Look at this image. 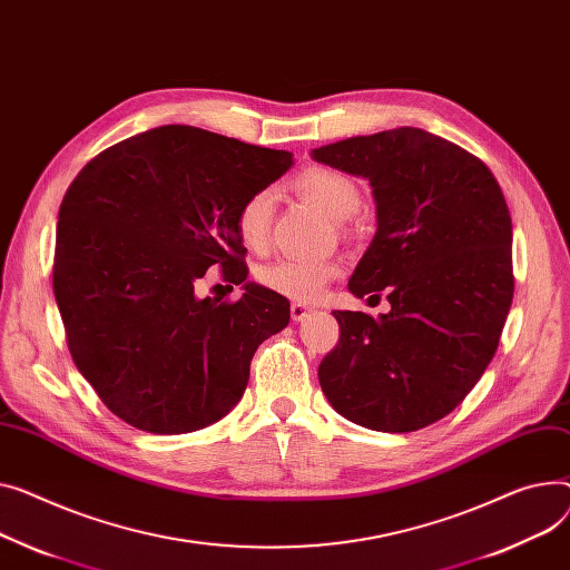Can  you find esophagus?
<instances>
[{"instance_id": "esophagus-1", "label": "esophagus", "mask_w": 570, "mask_h": 570, "mask_svg": "<svg viewBox=\"0 0 570 570\" xmlns=\"http://www.w3.org/2000/svg\"><path fill=\"white\" fill-rule=\"evenodd\" d=\"M309 307L307 305H302V302H293L291 305V318L295 321V323H299V321H305L307 316H309Z\"/></svg>"}]
</instances>
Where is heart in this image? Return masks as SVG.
<instances>
[{
  "label": "heart",
  "instance_id": "1",
  "mask_svg": "<svg viewBox=\"0 0 570 570\" xmlns=\"http://www.w3.org/2000/svg\"><path fill=\"white\" fill-rule=\"evenodd\" d=\"M295 193L318 206L325 215L336 222L351 219L362 206L360 185L344 171L330 167L302 169L293 178ZM275 189L261 187L252 193L236 213V229L245 247L258 252L268 245L271 226L275 215ZM338 265L334 261H309V258H279L258 271V284L288 299L309 302L314 299L334 277Z\"/></svg>",
  "mask_w": 570,
  "mask_h": 570
}]
</instances>
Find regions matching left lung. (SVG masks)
<instances>
[{
  "instance_id": "8db88e82",
  "label": "left lung",
  "mask_w": 570,
  "mask_h": 570,
  "mask_svg": "<svg viewBox=\"0 0 570 570\" xmlns=\"http://www.w3.org/2000/svg\"><path fill=\"white\" fill-rule=\"evenodd\" d=\"M314 160L368 178L377 232L348 288L392 309L334 312L338 344L318 381L346 420L420 431L472 392L513 299V226L502 187L465 148L420 128L351 137Z\"/></svg>"
}]
</instances>
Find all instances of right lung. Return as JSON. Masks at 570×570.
Returning a JSON list of instances; mask_svg holds the SVG:
<instances>
[{
	"instance_id": "1",
	"label": "right lung",
	"mask_w": 570,
	"mask_h": 570,
	"mask_svg": "<svg viewBox=\"0 0 570 570\" xmlns=\"http://www.w3.org/2000/svg\"><path fill=\"white\" fill-rule=\"evenodd\" d=\"M291 165L288 150L160 126L105 148L66 189L52 268L66 344L126 424L189 433L243 399L291 305L256 284L236 302L199 299L197 282L213 265L247 279L236 213Z\"/></svg>"
}]
</instances>
